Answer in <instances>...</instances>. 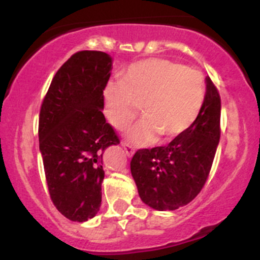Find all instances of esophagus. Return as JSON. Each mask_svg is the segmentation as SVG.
<instances>
[{"label":"esophagus","instance_id":"1","mask_svg":"<svg viewBox=\"0 0 260 260\" xmlns=\"http://www.w3.org/2000/svg\"><path fill=\"white\" fill-rule=\"evenodd\" d=\"M122 146H123V148H124V151H125V153H127V156L128 157H132L133 153H135V149H133V147L129 146V145H128V143H125V142H123Z\"/></svg>","mask_w":260,"mask_h":260}]
</instances>
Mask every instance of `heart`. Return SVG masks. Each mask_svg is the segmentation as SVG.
I'll return each instance as SVG.
<instances>
[{
	"instance_id": "obj_1",
	"label": "heart",
	"mask_w": 260,
	"mask_h": 260,
	"mask_svg": "<svg viewBox=\"0 0 260 260\" xmlns=\"http://www.w3.org/2000/svg\"><path fill=\"white\" fill-rule=\"evenodd\" d=\"M103 94L107 118L119 131L138 117L142 104L145 118L128 138L137 145H149L157 135L172 140L195 123L205 102V81L198 70L152 57L129 65L120 80L107 84Z\"/></svg>"
}]
</instances>
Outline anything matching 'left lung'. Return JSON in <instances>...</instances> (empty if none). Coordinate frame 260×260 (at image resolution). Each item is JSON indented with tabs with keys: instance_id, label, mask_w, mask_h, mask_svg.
<instances>
[{
	"instance_id": "obj_1",
	"label": "left lung",
	"mask_w": 260,
	"mask_h": 260,
	"mask_svg": "<svg viewBox=\"0 0 260 260\" xmlns=\"http://www.w3.org/2000/svg\"><path fill=\"white\" fill-rule=\"evenodd\" d=\"M221 99L210 78L198 119L167 146L138 149L131 172L142 201L156 210L187 205L205 186L220 140Z\"/></svg>"
}]
</instances>
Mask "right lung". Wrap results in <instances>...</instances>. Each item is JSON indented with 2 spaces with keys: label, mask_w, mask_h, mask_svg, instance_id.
Instances as JSON below:
<instances>
[{
  "label": "right lung",
  "mask_w": 260,
  "mask_h": 260,
  "mask_svg": "<svg viewBox=\"0 0 260 260\" xmlns=\"http://www.w3.org/2000/svg\"><path fill=\"white\" fill-rule=\"evenodd\" d=\"M111 70L106 52H75L52 78L41 104L39 145L50 199L72 221L99 211L103 152L120 142L102 112Z\"/></svg>",
  "instance_id": "add662e5"
}]
</instances>
